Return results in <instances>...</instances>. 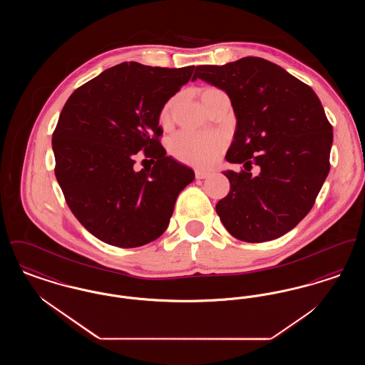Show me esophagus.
Listing matches in <instances>:
<instances>
[{"label": "esophagus", "mask_w": 365, "mask_h": 365, "mask_svg": "<svg viewBox=\"0 0 365 365\" xmlns=\"http://www.w3.org/2000/svg\"><path fill=\"white\" fill-rule=\"evenodd\" d=\"M209 173L207 171H202V170H195V178L197 179H205V178H208Z\"/></svg>", "instance_id": "obj_1"}]
</instances>
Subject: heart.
<instances>
[{
	"instance_id": "heart-1",
	"label": "heart",
	"mask_w": 365,
	"mask_h": 365,
	"mask_svg": "<svg viewBox=\"0 0 365 365\" xmlns=\"http://www.w3.org/2000/svg\"><path fill=\"white\" fill-rule=\"evenodd\" d=\"M213 90V88H208ZM207 91V90H205ZM173 101L164 105L160 120L167 123L171 116ZM170 150L176 158L198 167L212 164L225 146V137L217 133H192L180 131L168 142Z\"/></svg>"
}]
</instances>
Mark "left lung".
I'll use <instances>...</instances> for the list:
<instances>
[{
	"mask_svg": "<svg viewBox=\"0 0 365 365\" xmlns=\"http://www.w3.org/2000/svg\"><path fill=\"white\" fill-rule=\"evenodd\" d=\"M197 78L230 97L237 130L226 160L245 168L223 173L231 187L216 212L237 240H277L309 213L330 171L332 127L323 105L311 87L260 57L200 66ZM253 163L257 177L248 173Z\"/></svg>",
	"mask_w": 365,
	"mask_h": 365,
	"instance_id": "obj_1",
	"label": "left lung"
}]
</instances>
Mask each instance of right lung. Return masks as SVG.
Instances as JSON below:
<instances>
[{"mask_svg": "<svg viewBox=\"0 0 365 365\" xmlns=\"http://www.w3.org/2000/svg\"><path fill=\"white\" fill-rule=\"evenodd\" d=\"M195 70L135 61L101 72L76 88L53 133L54 174L75 217L103 242L138 247L170 225L194 171L167 156L160 113ZM143 150L150 170H133Z\"/></svg>", "mask_w": 365, "mask_h": 365, "instance_id": "add662e5", "label": "right lung"}]
</instances>
